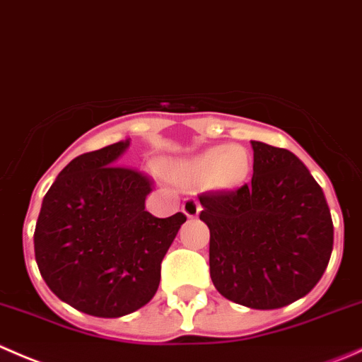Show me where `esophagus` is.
<instances>
[{"label":"esophagus","mask_w":362,"mask_h":362,"mask_svg":"<svg viewBox=\"0 0 362 362\" xmlns=\"http://www.w3.org/2000/svg\"><path fill=\"white\" fill-rule=\"evenodd\" d=\"M200 209H202V207H200L199 200H195L193 197H186L185 202H182V213H185L188 218L199 216Z\"/></svg>","instance_id":"esophagus-1"}]
</instances>
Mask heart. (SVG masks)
Instances as JSON below:
<instances>
[{
	"mask_svg": "<svg viewBox=\"0 0 362 362\" xmlns=\"http://www.w3.org/2000/svg\"><path fill=\"white\" fill-rule=\"evenodd\" d=\"M250 155L241 146H214L199 155L170 167V174L177 181L200 185L209 181L211 186L230 189L248 177Z\"/></svg>",
	"mask_w": 362,
	"mask_h": 362,
	"instance_id": "heart-1",
	"label": "heart"
}]
</instances>
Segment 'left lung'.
Masks as SVG:
<instances>
[{"label":"left lung","instance_id":"1","mask_svg":"<svg viewBox=\"0 0 362 362\" xmlns=\"http://www.w3.org/2000/svg\"><path fill=\"white\" fill-rule=\"evenodd\" d=\"M252 185L199 195L209 273L228 301L274 310L304 298L332 252L331 211L294 153L252 141Z\"/></svg>","mask_w":362,"mask_h":362}]
</instances>
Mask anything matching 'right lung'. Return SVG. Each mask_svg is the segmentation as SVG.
Returning a JSON list of instances; mask_svg holds the SVG:
<instances>
[{
    "instance_id": "right-lung-1",
    "label": "right lung",
    "mask_w": 362,
    "mask_h": 362,
    "mask_svg": "<svg viewBox=\"0 0 362 362\" xmlns=\"http://www.w3.org/2000/svg\"><path fill=\"white\" fill-rule=\"evenodd\" d=\"M130 141L71 160L45 193L35 259L47 287L82 313L117 318L148 304L162 260L186 221L146 211L153 181L117 165Z\"/></svg>"
}]
</instances>
